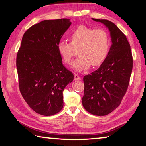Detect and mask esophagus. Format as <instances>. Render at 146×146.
Returning <instances> with one entry per match:
<instances>
[{"instance_id": "34e87169", "label": "esophagus", "mask_w": 146, "mask_h": 146, "mask_svg": "<svg viewBox=\"0 0 146 146\" xmlns=\"http://www.w3.org/2000/svg\"><path fill=\"white\" fill-rule=\"evenodd\" d=\"M80 79H81L80 76H79L78 74H75V75H74V80H80Z\"/></svg>"}]
</instances>
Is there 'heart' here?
I'll return each mask as SVG.
<instances>
[{"instance_id": "b5f03b06", "label": "heart", "mask_w": 146, "mask_h": 146, "mask_svg": "<svg viewBox=\"0 0 146 146\" xmlns=\"http://www.w3.org/2000/svg\"><path fill=\"white\" fill-rule=\"evenodd\" d=\"M70 43L60 41L57 49L65 64L70 65L77 50L78 57L73 68L77 71L86 70L91 65L99 66L105 61L110 48V38L103 29H95L81 25L71 33Z\"/></svg>"}]
</instances>
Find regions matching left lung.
Masks as SVG:
<instances>
[{
	"mask_svg": "<svg viewBox=\"0 0 146 146\" xmlns=\"http://www.w3.org/2000/svg\"><path fill=\"white\" fill-rule=\"evenodd\" d=\"M109 29L112 46L97 70L84 76L82 105L95 115L108 114L121 104L128 89L133 68V57L126 37L115 24L107 20L92 18Z\"/></svg>",
	"mask_w": 146,
	"mask_h": 146,
	"instance_id": "obj_1",
	"label": "left lung"
}]
</instances>
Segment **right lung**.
<instances>
[{
    "mask_svg": "<svg viewBox=\"0 0 146 146\" xmlns=\"http://www.w3.org/2000/svg\"><path fill=\"white\" fill-rule=\"evenodd\" d=\"M71 24L68 18H60L33 25L25 32L17 52L20 91L29 107L42 115H52L62 110V92L73 80L57 49Z\"/></svg>",
    "mask_w": 146,
    "mask_h": 146,
    "instance_id": "add662e5",
    "label": "right lung"
}]
</instances>
